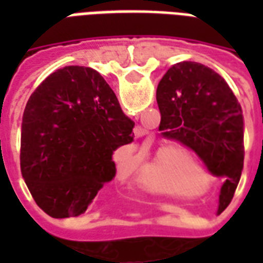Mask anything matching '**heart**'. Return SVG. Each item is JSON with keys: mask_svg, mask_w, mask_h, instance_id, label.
Segmentation results:
<instances>
[{"mask_svg": "<svg viewBox=\"0 0 263 263\" xmlns=\"http://www.w3.org/2000/svg\"><path fill=\"white\" fill-rule=\"evenodd\" d=\"M171 151H179L177 146H166L160 151V154L163 152H171ZM158 155L152 162H151V173L146 176H142L138 180V184L145 190L149 192H156V193H169V194H177L182 192L180 187V177L179 175H172L165 171V163H163V158L162 155ZM182 165L186 169H192V171H198L200 166L197 162L190 158V156H183Z\"/></svg>", "mask_w": 263, "mask_h": 263, "instance_id": "heart-1", "label": "heart"}]
</instances>
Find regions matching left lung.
Masks as SVG:
<instances>
[{"label": "left lung", "instance_id": "1", "mask_svg": "<svg viewBox=\"0 0 263 263\" xmlns=\"http://www.w3.org/2000/svg\"><path fill=\"white\" fill-rule=\"evenodd\" d=\"M156 101L162 135L194 149L214 175L227 177L218 205L224 210L243 167V120L237 97L214 70L179 62L159 81Z\"/></svg>", "mask_w": 263, "mask_h": 263}]
</instances>
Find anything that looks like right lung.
Listing matches in <instances>:
<instances>
[{
	"mask_svg": "<svg viewBox=\"0 0 263 263\" xmlns=\"http://www.w3.org/2000/svg\"><path fill=\"white\" fill-rule=\"evenodd\" d=\"M134 121L97 70L58 69L36 87L22 118L21 172L53 218L86 213L115 176L114 151L134 141Z\"/></svg>",
	"mask_w": 263,
	"mask_h": 263,
	"instance_id": "right-lung-1",
	"label": "right lung"
}]
</instances>
